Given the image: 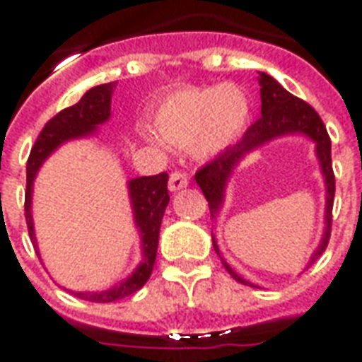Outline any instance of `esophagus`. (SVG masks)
I'll list each match as a JSON object with an SVG mask.
<instances>
[{
  "mask_svg": "<svg viewBox=\"0 0 362 362\" xmlns=\"http://www.w3.org/2000/svg\"><path fill=\"white\" fill-rule=\"evenodd\" d=\"M189 184V178H187L186 173L182 170H175L169 178V189L170 192H178V189H184V187Z\"/></svg>",
  "mask_w": 362,
  "mask_h": 362,
  "instance_id": "1",
  "label": "esophagus"
}]
</instances>
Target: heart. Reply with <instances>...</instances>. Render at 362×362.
<instances>
[{
  "label": "heart",
  "instance_id": "heart-1",
  "mask_svg": "<svg viewBox=\"0 0 362 362\" xmlns=\"http://www.w3.org/2000/svg\"><path fill=\"white\" fill-rule=\"evenodd\" d=\"M247 122L250 99L235 84L180 88L165 95L156 110L161 139L175 146H192L203 159L231 146Z\"/></svg>",
  "mask_w": 362,
  "mask_h": 362
}]
</instances>
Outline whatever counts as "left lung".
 Returning a JSON list of instances; mask_svg holds the SVG:
<instances>
[{"instance_id":"left-lung-1","label":"left lung","mask_w":362,"mask_h":362,"mask_svg":"<svg viewBox=\"0 0 362 362\" xmlns=\"http://www.w3.org/2000/svg\"><path fill=\"white\" fill-rule=\"evenodd\" d=\"M259 86H261V118L255 124H252L242 135L240 142L235 146H227L223 152H220L212 161L204 163L201 169L195 173V180L199 187L203 189L204 197L209 201V206L212 210V216L220 210L221 201H223V189L226 182L235 169V165L240 161L247 152H252L264 142L272 141L274 136L287 135V133H304L315 142V152L320 158L321 170L325 176L327 184V209H325V235L321 240L320 247L310 259V264L325 252L329 238H331L332 227V203H334V173H332V159H331V136L327 133V127L320 115L315 112L314 107H310L306 101L295 98L284 86L269 76L267 73H259ZM216 253L220 255V250L216 246ZM221 263L226 270L237 281L244 286H252L250 281L242 280L240 276L221 259Z\"/></svg>"}]
</instances>
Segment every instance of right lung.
Returning <instances> with one entry per match:
<instances>
[{"instance_id":"obj_1","label":"right lung","mask_w":362,"mask_h":362,"mask_svg":"<svg viewBox=\"0 0 362 362\" xmlns=\"http://www.w3.org/2000/svg\"><path fill=\"white\" fill-rule=\"evenodd\" d=\"M115 90V82L101 84L92 90H88L81 98L78 103L73 107L59 110L58 115L50 118L47 125L37 136L35 144L31 148L28 165H25V223L30 237L33 238V221H31V189H33V178L37 170L42 165V161L56 150V148L65 141L78 139V136L90 135L99 124L109 120L110 116V95ZM169 175L159 173L153 176H141L129 182L131 204L135 210V223L141 229L142 238V261L136 267L133 274L124 280L120 286L110 287L105 291H88L75 293V297L90 303H115L124 297H129L135 291H139L148 281L152 274L153 263H156V253H158L159 242V227L163 220L165 209L169 204V189H167Z\"/></svg>"}]
</instances>
